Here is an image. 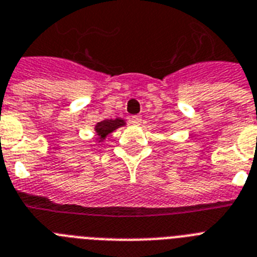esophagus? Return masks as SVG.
<instances>
[{
  "label": "esophagus",
  "mask_w": 257,
  "mask_h": 257,
  "mask_svg": "<svg viewBox=\"0 0 257 257\" xmlns=\"http://www.w3.org/2000/svg\"><path fill=\"white\" fill-rule=\"evenodd\" d=\"M141 121H143L141 116H133V117H131V124L135 125V126H137V125L141 124Z\"/></svg>",
  "instance_id": "esophagus-1"
}]
</instances>
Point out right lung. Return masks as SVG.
<instances>
[{
    "instance_id": "right-lung-1",
    "label": "right lung",
    "mask_w": 257,
    "mask_h": 257,
    "mask_svg": "<svg viewBox=\"0 0 257 257\" xmlns=\"http://www.w3.org/2000/svg\"><path fill=\"white\" fill-rule=\"evenodd\" d=\"M126 125L125 120L117 117V118H107V120H103V121L97 122L95 125V133H96V143H103L104 140L107 139V136L110 135L112 132H114L116 129L121 128Z\"/></svg>"
}]
</instances>
